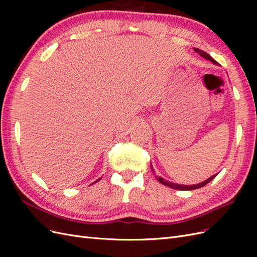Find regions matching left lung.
I'll return each instance as SVG.
<instances>
[{"label":"left lung","mask_w":257,"mask_h":257,"mask_svg":"<svg viewBox=\"0 0 257 257\" xmlns=\"http://www.w3.org/2000/svg\"><path fill=\"white\" fill-rule=\"evenodd\" d=\"M194 51L197 52V53L199 54V56H200V57H203L204 59H206V60H208V61H211L213 64H215V65H219V63H217V62H216L214 59H212V57H210L207 52H205V51H203V50H200V49H198V48H194ZM150 166H151V170H152V173H155V172H154V169H153V166H152V164H150ZM215 176H216V175H213V176H211V177H210V178H208L207 180H205L204 182H200V183H198V184H193V185H182V184L174 183V182L167 181V180H165L164 178L159 177V176L157 177V180H158L159 182H161L162 184H164V185H166V186H169V188L175 189V190H181V191H191V190H196V189H199V188H203L204 185H206L207 183H209L210 181H211L212 179H214V178H215Z\"/></svg>","instance_id":"obj_1"}]
</instances>
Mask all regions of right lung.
<instances>
[{
	"mask_svg": "<svg viewBox=\"0 0 257 257\" xmlns=\"http://www.w3.org/2000/svg\"><path fill=\"white\" fill-rule=\"evenodd\" d=\"M99 180H100V178H99V179H97V180H96L95 182H97V181H99ZM95 182H94V183H95Z\"/></svg>",
	"mask_w": 257,
	"mask_h": 257,
	"instance_id": "right-lung-1",
	"label": "right lung"
}]
</instances>
